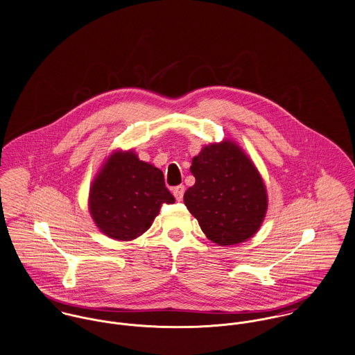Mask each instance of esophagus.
<instances>
[{
	"label": "esophagus",
	"instance_id": "obj_1",
	"mask_svg": "<svg viewBox=\"0 0 355 355\" xmlns=\"http://www.w3.org/2000/svg\"><path fill=\"white\" fill-rule=\"evenodd\" d=\"M184 192H185V187H184V185H178V187L173 188V195L175 196V198H177L178 201H181V200H182V197H184Z\"/></svg>",
	"mask_w": 355,
	"mask_h": 355
}]
</instances>
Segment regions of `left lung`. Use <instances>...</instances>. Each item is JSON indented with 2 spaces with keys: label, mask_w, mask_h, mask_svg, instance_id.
Here are the masks:
<instances>
[{
  "label": "left lung",
  "mask_w": 355,
  "mask_h": 355,
  "mask_svg": "<svg viewBox=\"0 0 355 355\" xmlns=\"http://www.w3.org/2000/svg\"><path fill=\"white\" fill-rule=\"evenodd\" d=\"M196 178L184 202L209 241L220 246L248 241L261 227L268 195L246 153L233 140L204 146L192 159Z\"/></svg>",
  "instance_id": "obj_1"
}]
</instances>
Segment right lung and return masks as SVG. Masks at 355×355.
<instances>
[{
    "instance_id": "1",
    "label": "right lung",
    "mask_w": 355,
    "mask_h": 355,
    "mask_svg": "<svg viewBox=\"0 0 355 355\" xmlns=\"http://www.w3.org/2000/svg\"><path fill=\"white\" fill-rule=\"evenodd\" d=\"M174 201L158 167L140 160L132 150H117L89 187L88 209L105 236L132 241L151 227L163 202Z\"/></svg>"
}]
</instances>
